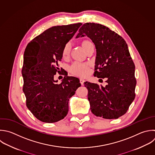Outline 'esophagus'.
Segmentation results:
<instances>
[{"instance_id":"esophagus-1","label":"esophagus","mask_w":155,"mask_h":155,"mask_svg":"<svg viewBox=\"0 0 155 155\" xmlns=\"http://www.w3.org/2000/svg\"><path fill=\"white\" fill-rule=\"evenodd\" d=\"M84 79H82V78H81L80 79V83L81 84V85H84Z\"/></svg>"}]
</instances>
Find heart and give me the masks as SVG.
I'll use <instances>...</instances> for the list:
<instances>
[{
  "instance_id": "b5f03b06",
  "label": "heart",
  "mask_w": 155,
  "mask_h": 155,
  "mask_svg": "<svg viewBox=\"0 0 155 155\" xmlns=\"http://www.w3.org/2000/svg\"><path fill=\"white\" fill-rule=\"evenodd\" d=\"M92 43L89 41H84L81 43V46L85 51L87 50L89 46L91 45ZM70 51V44H67L63 50H62V56L64 58L67 57ZM89 67L90 65L88 63H81V62H74L70 68V71L71 73L79 76H85L87 75L89 73Z\"/></svg>"
}]
</instances>
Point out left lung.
Masks as SVG:
<instances>
[{"instance_id": "left-lung-1", "label": "left lung", "mask_w": 155, "mask_h": 155, "mask_svg": "<svg viewBox=\"0 0 155 155\" xmlns=\"http://www.w3.org/2000/svg\"><path fill=\"white\" fill-rule=\"evenodd\" d=\"M88 36L96 50L94 76L106 78L105 87L85 82L91 112L104 119H117L135 97V66L125 40L108 27L85 23L76 38Z\"/></svg>"}]
</instances>
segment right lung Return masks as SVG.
Returning a JSON list of instances; mask_svg holds the SVG:
<instances>
[{
	"label": "right lung",
	"mask_w": 155,
	"mask_h": 155,
	"mask_svg": "<svg viewBox=\"0 0 155 155\" xmlns=\"http://www.w3.org/2000/svg\"><path fill=\"white\" fill-rule=\"evenodd\" d=\"M81 25L78 23L53 27L26 47L22 70L23 91L27 108L42 122L53 123L64 119L68 111L69 99L81 87L77 78L64 76L58 84L54 76L60 72L59 62L65 45Z\"/></svg>",
	"instance_id": "1"
}]
</instances>
